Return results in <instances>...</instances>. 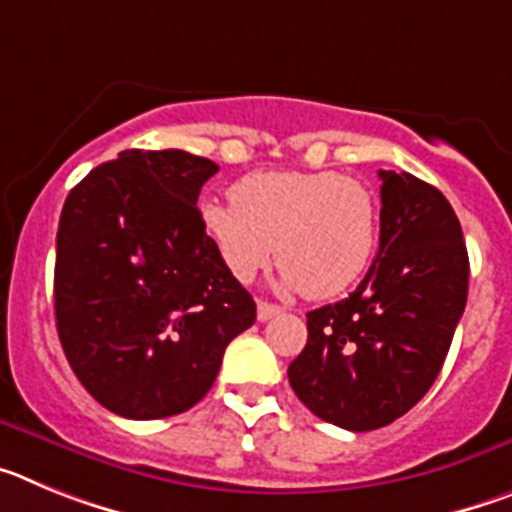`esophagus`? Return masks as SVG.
<instances>
[{
    "instance_id": "1",
    "label": "esophagus",
    "mask_w": 512,
    "mask_h": 512,
    "mask_svg": "<svg viewBox=\"0 0 512 512\" xmlns=\"http://www.w3.org/2000/svg\"><path fill=\"white\" fill-rule=\"evenodd\" d=\"M282 307L274 305V302H266V300H259V305H256V315H259L261 323H266V320H271L274 315H282Z\"/></svg>"
}]
</instances>
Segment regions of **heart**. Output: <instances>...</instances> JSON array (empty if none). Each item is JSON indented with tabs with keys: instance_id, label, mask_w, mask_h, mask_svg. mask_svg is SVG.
<instances>
[{
	"instance_id": "b5f03b06",
	"label": "heart",
	"mask_w": 512,
	"mask_h": 512,
	"mask_svg": "<svg viewBox=\"0 0 512 512\" xmlns=\"http://www.w3.org/2000/svg\"><path fill=\"white\" fill-rule=\"evenodd\" d=\"M230 197L202 205V228L238 282L256 279L277 253L279 289L328 300L372 264L379 200L359 179L338 171H256Z\"/></svg>"
}]
</instances>
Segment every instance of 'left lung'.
<instances>
[{
  "label": "left lung",
  "instance_id": "left-lung-1",
  "mask_svg": "<svg viewBox=\"0 0 512 512\" xmlns=\"http://www.w3.org/2000/svg\"><path fill=\"white\" fill-rule=\"evenodd\" d=\"M379 253L359 287L307 312V343L287 369L310 413L374 431L431 390L469 289L459 217L436 187L379 171Z\"/></svg>",
  "mask_w": 512,
  "mask_h": 512
}]
</instances>
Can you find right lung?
<instances>
[{"instance_id":"add662e5","label":"right lung","mask_w":512,"mask_h":512,"mask_svg":"<svg viewBox=\"0 0 512 512\" xmlns=\"http://www.w3.org/2000/svg\"><path fill=\"white\" fill-rule=\"evenodd\" d=\"M210 158L122 151L63 202L56 328L89 395L115 415L169 418L207 395L256 302L225 269L197 210Z\"/></svg>"}]
</instances>
